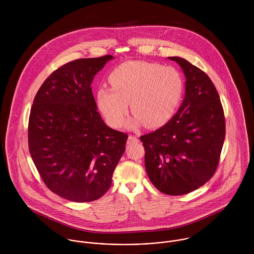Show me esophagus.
<instances>
[{
  "mask_svg": "<svg viewBox=\"0 0 254 254\" xmlns=\"http://www.w3.org/2000/svg\"><path fill=\"white\" fill-rule=\"evenodd\" d=\"M136 142H138V138H137L136 136H132V135H130V136L128 137V144L136 143Z\"/></svg>",
  "mask_w": 254,
  "mask_h": 254,
  "instance_id": "1",
  "label": "esophagus"
}]
</instances>
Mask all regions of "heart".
I'll use <instances>...</instances> for the list:
<instances>
[{
	"mask_svg": "<svg viewBox=\"0 0 254 254\" xmlns=\"http://www.w3.org/2000/svg\"><path fill=\"white\" fill-rule=\"evenodd\" d=\"M112 88L101 87L97 103L110 126L120 127L131 109L130 126L157 128L168 122L181 102L184 81L171 66L140 61L126 62L109 74Z\"/></svg>",
	"mask_w": 254,
	"mask_h": 254,
	"instance_id": "b5f03b06",
	"label": "heart"
}]
</instances>
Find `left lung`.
<instances>
[{
    "mask_svg": "<svg viewBox=\"0 0 254 254\" xmlns=\"http://www.w3.org/2000/svg\"><path fill=\"white\" fill-rule=\"evenodd\" d=\"M168 59L176 62L185 74L184 101L165 125L140 139L150 182L163 193L181 195L214 175L226 125L217 90L207 74L185 59Z\"/></svg>",
    "mask_w": 254,
    "mask_h": 254,
    "instance_id": "obj_1",
    "label": "left lung"
}]
</instances>
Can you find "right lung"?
I'll return each mask as SVG.
<instances>
[{
    "label": "right lung",
    "instance_id": "add662e5",
    "mask_svg": "<svg viewBox=\"0 0 254 254\" xmlns=\"http://www.w3.org/2000/svg\"><path fill=\"white\" fill-rule=\"evenodd\" d=\"M112 56L80 59L52 73L37 92L28 145L46 186L58 195L88 202L110 188L128 135L113 130L98 112L91 84Z\"/></svg>",
    "mask_w": 254,
    "mask_h": 254
}]
</instances>
